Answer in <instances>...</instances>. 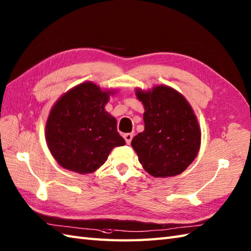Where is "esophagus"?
<instances>
[{
  "label": "esophagus",
  "instance_id": "34e87169",
  "mask_svg": "<svg viewBox=\"0 0 251 251\" xmlns=\"http://www.w3.org/2000/svg\"><path fill=\"white\" fill-rule=\"evenodd\" d=\"M123 137H124V139H125L126 143H127V144H130L133 135H132V133H125V135H124Z\"/></svg>",
  "mask_w": 251,
  "mask_h": 251
}]
</instances>
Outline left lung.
<instances>
[{"label":"left lung","mask_w":251,"mask_h":251,"mask_svg":"<svg viewBox=\"0 0 251 251\" xmlns=\"http://www.w3.org/2000/svg\"><path fill=\"white\" fill-rule=\"evenodd\" d=\"M144 107V130L131 140L140 164L155 177H170L184 172L198 155L201 129L189 102L165 84L152 90L136 89Z\"/></svg>","instance_id":"1"}]
</instances>
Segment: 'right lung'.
<instances>
[{
  "label": "right lung",
  "instance_id": "1",
  "mask_svg": "<svg viewBox=\"0 0 251 251\" xmlns=\"http://www.w3.org/2000/svg\"><path fill=\"white\" fill-rule=\"evenodd\" d=\"M114 90L86 81L57 99L46 123V141L54 159L66 170L93 173L115 147L125 145L116 120L104 106Z\"/></svg>",
  "mask_w": 251,
  "mask_h": 251
}]
</instances>
